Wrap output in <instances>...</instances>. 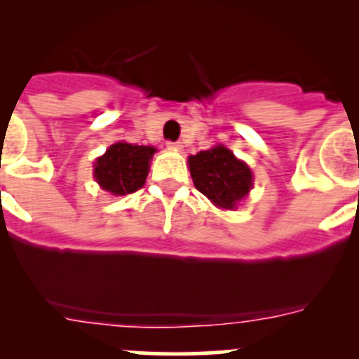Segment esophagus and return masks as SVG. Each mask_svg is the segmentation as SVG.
I'll list each match as a JSON object with an SVG mask.
<instances>
[{"label": "esophagus", "mask_w": 359, "mask_h": 359, "mask_svg": "<svg viewBox=\"0 0 359 359\" xmlns=\"http://www.w3.org/2000/svg\"><path fill=\"white\" fill-rule=\"evenodd\" d=\"M166 147H168V149H173V151H180V149H182V144H180V142H166Z\"/></svg>", "instance_id": "esophagus-1"}]
</instances>
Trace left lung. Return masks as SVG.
<instances>
[{
    "label": "left lung",
    "mask_w": 359,
    "mask_h": 359,
    "mask_svg": "<svg viewBox=\"0 0 359 359\" xmlns=\"http://www.w3.org/2000/svg\"><path fill=\"white\" fill-rule=\"evenodd\" d=\"M194 187L219 208L234 210L253 186L252 170L222 144L189 156Z\"/></svg>",
    "instance_id": "left-lung-1"
}]
</instances>
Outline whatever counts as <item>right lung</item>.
Wrapping results in <instances>:
<instances>
[{"label": "right lung", "mask_w": 359, "mask_h": 359, "mask_svg": "<svg viewBox=\"0 0 359 359\" xmlns=\"http://www.w3.org/2000/svg\"><path fill=\"white\" fill-rule=\"evenodd\" d=\"M154 153L156 149L153 146L116 142L104 156L97 158L93 177L104 191H109L114 196L135 193L146 184L149 161Z\"/></svg>", "instance_id": "obj_1"}]
</instances>
